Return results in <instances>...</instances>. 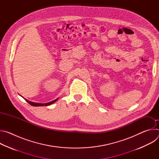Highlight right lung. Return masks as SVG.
<instances>
[{
    "label": "right lung",
    "mask_w": 159,
    "mask_h": 159,
    "mask_svg": "<svg viewBox=\"0 0 159 159\" xmlns=\"http://www.w3.org/2000/svg\"><path fill=\"white\" fill-rule=\"evenodd\" d=\"M25 100H26V102H28L30 105L33 106H49V105H50V104H53V103L55 102L58 100V98H57V99H56L55 100L53 101H51V102H47V103H44V104H43V103H36V102H33L30 101H28V100H27V99H25Z\"/></svg>",
    "instance_id": "1"
}]
</instances>
